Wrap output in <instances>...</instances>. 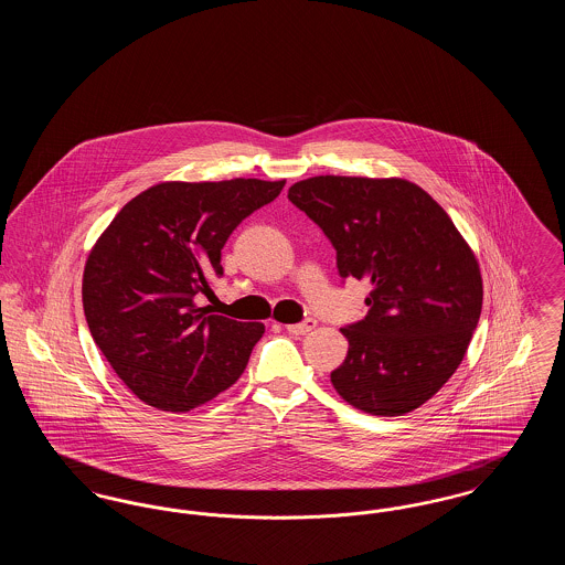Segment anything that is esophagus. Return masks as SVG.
<instances>
[{"mask_svg": "<svg viewBox=\"0 0 565 565\" xmlns=\"http://www.w3.org/2000/svg\"><path fill=\"white\" fill-rule=\"evenodd\" d=\"M316 326H318V322L309 318V320H305V322L290 323V326H288V332H290V334H307V332H311Z\"/></svg>", "mask_w": 565, "mask_h": 565, "instance_id": "obj_1", "label": "esophagus"}]
</instances>
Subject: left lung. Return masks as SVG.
<instances>
[{"mask_svg": "<svg viewBox=\"0 0 565 565\" xmlns=\"http://www.w3.org/2000/svg\"><path fill=\"white\" fill-rule=\"evenodd\" d=\"M288 199L337 249L343 279H369V313L343 326L339 396L383 417L411 413L451 379L481 318L479 263L447 212L401 178L318 175Z\"/></svg>", "mask_w": 565, "mask_h": 565, "instance_id": "8db88e82", "label": "left lung"}]
</instances>
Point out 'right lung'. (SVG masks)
Returning <instances> with one entry per match:
<instances>
[{
    "instance_id": "1",
    "label": "right lung",
    "mask_w": 565,
    "mask_h": 565,
    "mask_svg": "<svg viewBox=\"0 0 565 565\" xmlns=\"http://www.w3.org/2000/svg\"><path fill=\"white\" fill-rule=\"evenodd\" d=\"M286 180L162 182L131 199L93 245L82 305L114 373L139 401L186 413L242 376L265 323L196 307L222 275L220 252Z\"/></svg>"
}]
</instances>
